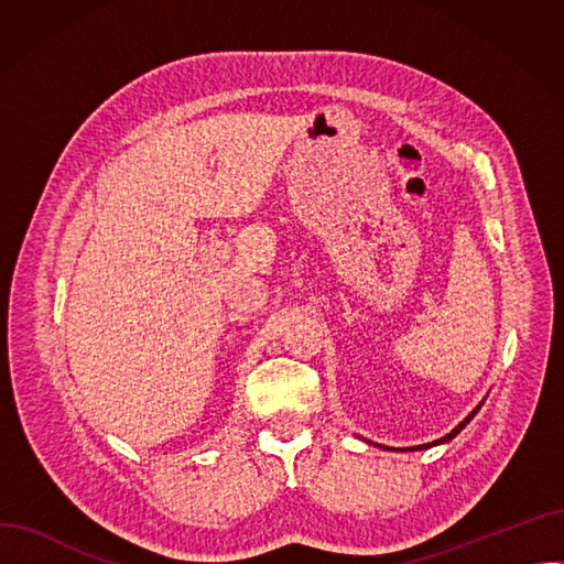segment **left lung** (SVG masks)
<instances>
[{
  "label": "left lung",
  "instance_id": "1",
  "mask_svg": "<svg viewBox=\"0 0 564 564\" xmlns=\"http://www.w3.org/2000/svg\"><path fill=\"white\" fill-rule=\"evenodd\" d=\"M480 406H482V404H478V406H476V409H473V411H470V413H468V416H466V419H464V421H462V423H459V425H457V427H455V430H453V432H451V434H446V436H441V438H438V441H432V443H425V446H413V448H409V451H423V448H432V446H438V443H446V441H451V438H455V436H457V434H459V432H462V430H464V427H466V423H470V419H473V416H476V413H478V409H480Z\"/></svg>",
  "mask_w": 564,
  "mask_h": 564
}]
</instances>
